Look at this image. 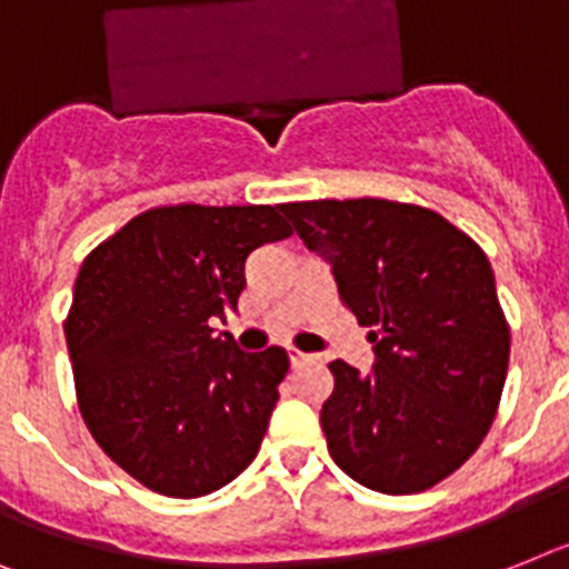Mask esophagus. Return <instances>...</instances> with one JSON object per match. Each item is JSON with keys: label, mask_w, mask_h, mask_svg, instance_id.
Wrapping results in <instances>:
<instances>
[{"label": "esophagus", "mask_w": 569, "mask_h": 569, "mask_svg": "<svg viewBox=\"0 0 569 569\" xmlns=\"http://www.w3.org/2000/svg\"><path fill=\"white\" fill-rule=\"evenodd\" d=\"M289 361H292V367H300V365H309V361H315V356H309V352H300V350H289Z\"/></svg>", "instance_id": "obj_1"}]
</instances>
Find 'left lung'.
I'll return each mask as SVG.
<instances>
[{
  "mask_svg": "<svg viewBox=\"0 0 569 569\" xmlns=\"http://www.w3.org/2000/svg\"><path fill=\"white\" fill-rule=\"evenodd\" d=\"M280 211L332 266L343 307L373 327L370 373L329 365V455L367 489H431L483 442L509 370V323L483 248L419 204L318 199Z\"/></svg>",
  "mask_w": 569,
  "mask_h": 569,
  "instance_id": "left-lung-1",
  "label": "left lung"
}]
</instances>
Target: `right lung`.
Here are the masks:
<instances>
[{"label":"right lung","mask_w":569,"mask_h":569,"mask_svg":"<svg viewBox=\"0 0 569 569\" xmlns=\"http://www.w3.org/2000/svg\"><path fill=\"white\" fill-rule=\"evenodd\" d=\"M292 233L280 204H167L138 213L80 266L66 318L86 428L167 498H202L251 466L289 370L211 323L237 312L246 257Z\"/></svg>","instance_id":"add662e5"}]
</instances>
